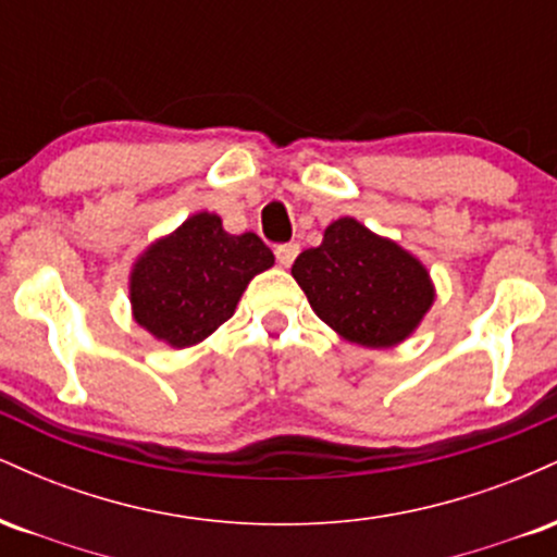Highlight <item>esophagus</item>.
Wrapping results in <instances>:
<instances>
[{"label":"esophagus","mask_w":557,"mask_h":557,"mask_svg":"<svg viewBox=\"0 0 557 557\" xmlns=\"http://www.w3.org/2000/svg\"><path fill=\"white\" fill-rule=\"evenodd\" d=\"M300 251L298 243H285V246H277V251H274V257H277V264L280 267H290L293 261H296Z\"/></svg>","instance_id":"1"}]
</instances>
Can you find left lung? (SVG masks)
Returning <instances> with one entry per match:
<instances>
[{
    "mask_svg": "<svg viewBox=\"0 0 557 557\" xmlns=\"http://www.w3.org/2000/svg\"><path fill=\"white\" fill-rule=\"evenodd\" d=\"M290 274L314 314L363 348L408 341L437 296L430 270L411 251L356 216L330 222L322 243L300 253Z\"/></svg>",
    "mask_w": 557,
    "mask_h": 557,
    "instance_id": "left-lung-1",
    "label": "left lung"
}]
</instances>
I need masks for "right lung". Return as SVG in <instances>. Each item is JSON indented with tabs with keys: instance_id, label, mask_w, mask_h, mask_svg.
Listing matches in <instances>:
<instances>
[{
	"instance_id": "obj_1",
	"label": "right lung",
	"mask_w": 557,
	"mask_h": 557,
	"mask_svg": "<svg viewBox=\"0 0 557 557\" xmlns=\"http://www.w3.org/2000/svg\"><path fill=\"white\" fill-rule=\"evenodd\" d=\"M272 264L259 235H230L214 212H196L133 261V319L159 343L190 348L235 314L248 283Z\"/></svg>"
}]
</instances>
